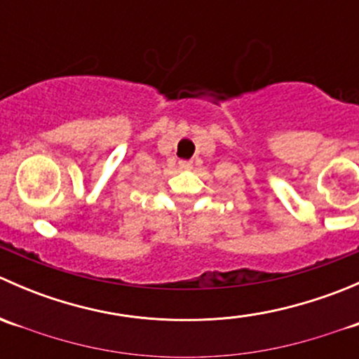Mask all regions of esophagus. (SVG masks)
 <instances>
[{
    "label": "esophagus",
    "mask_w": 359,
    "mask_h": 359,
    "mask_svg": "<svg viewBox=\"0 0 359 359\" xmlns=\"http://www.w3.org/2000/svg\"><path fill=\"white\" fill-rule=\"evenodd\" d=\"M179 165L182 166V168H191V166H193V163L186 161V159H184V161H179Z\"/></svg>",
    "instance_id": "34e87169"
}]
</instances>
